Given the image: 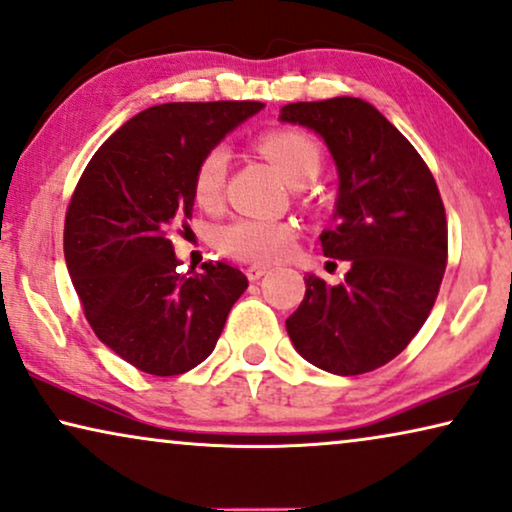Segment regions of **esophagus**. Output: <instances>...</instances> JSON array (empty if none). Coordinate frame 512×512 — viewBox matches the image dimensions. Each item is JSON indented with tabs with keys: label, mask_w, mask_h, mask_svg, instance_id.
I'll return each mask as SVG.
<instances>
[{
	"label": "esophagus",
	"mask_w": 512,
	"mask_h": 512,
	"mask_svg": "<svg viewBox=\"0 0 512 512\" xmlns=\"http://www.w3.org/2000/svg\"><path fill=\"white\" fill-rule=\"evenodd\" d=\"M266 271H269V266H264V264H250L248 269H246V276H248V280H253V283H255V280L262 278Z\"/></svg>",
	"instance_id": "esophagus-1"
}]
</instances>
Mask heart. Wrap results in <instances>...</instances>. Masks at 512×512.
I'll return each mask as SVG.
<instances>
[{
  "label": "heart",
  "instance_id": "obj_1",
  "mask_svg": "<svg viewBox=\"0 0 512 512\" xmlns=\"http://www.w3.org/2000/svg\"><path fill=\"white\" fill-rule=\"evenodd\" d=\"M257 146L292 187L311 185L320 174L322 153L311 136L280 129V132L264 134ZM227 164L229 153L222 146L208 148L199 157L192 176V192L199 206L215 208L220 204L222 192H225ZM294 236H297V229L292 222L236 218L215 232V243L222 253L243 259V262H273L290 253Z\"/></svg>",
  "mask_w": 512,
  "mask_h": 512
}]
</instances>
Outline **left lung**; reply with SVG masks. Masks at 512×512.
Wrapping results in <instances>:
<instances>
[{
    "instance_id": "8db88e82",
    "label": "left lung",
    "mask_w": 512,
    "mask_h": 512,
    "mask_svg": "<svg viewBox=\"0 0 512 512\" xmlns=\"http://www.w3.org/2000/svg\"><path fill=\"white\" fill-rule=\"evenodd\" d=\"M280 120L318 132L338 171L322 253L348 259L341 285L308 273L285 320L306 362L359 376L390 362L429 318L448 264V222L434 176L376 106L357 97L297 102Z\"/></svg>"
}]
</instances>
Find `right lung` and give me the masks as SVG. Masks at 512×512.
<instances>
[{
	"label": "right lung",
	"mask_w": 512,
	"mask_h": 512,
	"mask_svg": "<svg viewBox=\"0 0 512 512\" xmlns=\"http://www.w3.org/2000/svg\"><path fill=\"white\" fill-rule=\"evenodd\" d=\"M259 102L150 106L102 143L71 194L64 259L85 318L106 348L150 376L211 355L248 278L225 262L178 271L171 227L192 218V176Z\"/></svg>",
	"instance_id": "add662e5"
}]
</instances>
